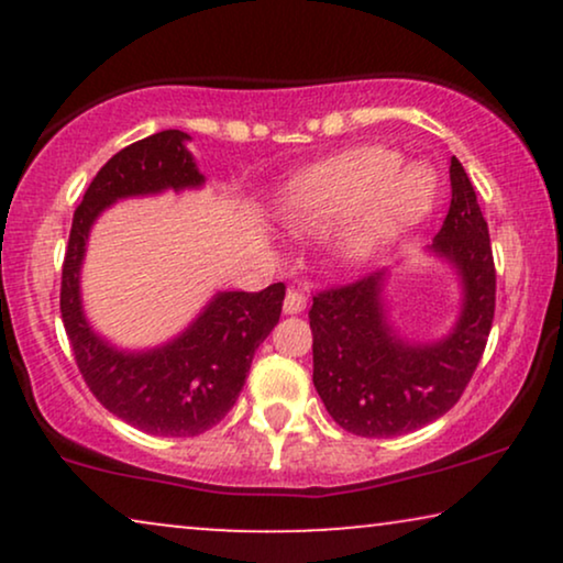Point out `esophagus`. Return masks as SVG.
Wrapping results in <instances>:
<instances>
[{"label":"esophagus","mask_w":563,"mask_h":563,"mask_svg":"<svg viewBox=\"0 0 563 563\" xmlns=\"http://www.w3.org/2000/svg\"><path fill=\"white\" fill-rule=\"evenodd\" d=\"M307 307V299L297 289H289L284 297V314H299Z\"/></svg>","instance_id":"1"}]
</instances>
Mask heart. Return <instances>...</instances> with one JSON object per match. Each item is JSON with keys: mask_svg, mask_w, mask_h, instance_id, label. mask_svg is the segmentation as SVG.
I'll use <instances>...</instances> for the list:
<instances>
[{"mask_svg": "<svg viewBox=\"0 0 563 563\" xmlns=\"http://www.w3.org/2000/svg\"><path fill=\"white\" fill-rule=\"evenodd\" d=\"M384 148H356L314 166L284 199L282 222L291 235L325 238L338 230L335 253L361 264L405 233L426 212L430 187L418 168H397Z\"/></svg>", "mask_w": 563, "mask_h": 563, "instance_id": "obj_1", "label": "heart"}]
</instances>
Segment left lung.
Here are the masks:
<instances>
[{
    "instance_id": "1",
    "label": "left lung",
    "mask_w": 563,
    "mask_h": 563,
    "mask_svg": "<svg viewBox=\"0 0 563 563\" xmlns=\"http://www.w3.org/2000/svg\"><path fill=\"white\" fill-rule=\"evenodd\" d=\"M451 207L430 251L461 276V314L435 343H412L387 320V272L312 297V382L338 426L361 438L412 433L451 410L479 366L495 318V258L487 220L459 158Z\"/></svg>"
}]
</instances>
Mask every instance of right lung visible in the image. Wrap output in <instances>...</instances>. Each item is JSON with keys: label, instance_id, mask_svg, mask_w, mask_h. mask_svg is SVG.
Instances as JSON below:
<instances>
[{"label": "right lung", "instance_id": "1", "mask_svg": "<svg viewBox=\"0 0 563 563\" xmlns=\"http://www.w3.org/2000/svg\"><path fill=\"white\" fill-rule=\"evenodd\" d=\"M187 141L181 130H164L99 168L74 212L60 274V318L91 395L128 426L164 438L199 435L225 418L284 302L282 282L261 291H218L181 335L148 351H120L91 330L79 289L91 225L118 199L202 187Z\"/></svg>", "mask_w": 563, "mask_h": 563}]
</instances>
